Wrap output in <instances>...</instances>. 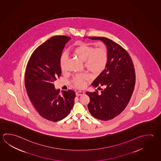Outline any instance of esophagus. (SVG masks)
<instances>
[{"label":"esophagus","mask_w":161,"mask_h":161,"mask_svg":"<svg viewBox=\"0 0 161 161\" xmlns=\"http://www.w3.org/2000/svg\"><path fill=\"white\" fill-rule=\"evenodd\" d=\"M85 94V92H83V91H77L76 92V96H80V95H84Z\"/></svg>","instance_id":"34e87169"}]
</instances>
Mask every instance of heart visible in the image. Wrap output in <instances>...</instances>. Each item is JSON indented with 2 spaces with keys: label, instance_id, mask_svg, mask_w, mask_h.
<instances>
[{
  "label": "heart",
  "instance_id": "obj_1",
  "mask_svg": "<svg viewBox=\"0 0 161 161\" xmlns=\"http://www.w3.org/2000/svg\"><path fill=\"white\" fill-rule=\"evenodd\" d=\"M72 53L82 61L84 62L86 69L94 75H98L105 69L108 59V50L105 47L96 48L93 46L79 42L73 49ZM67 57L64 54L60 59V67L62 71L66 70ZM87 76L85 74L75 76L72 85L76 88L83 87Z\"/></svg>",
  "mask_w": 161,
  "mask_h": 161
}]
</instances>
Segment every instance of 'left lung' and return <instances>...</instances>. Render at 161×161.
<instances>
[{
    "label": "left lung",
    "mask_w": 161,
    "mask_h": 161,
    "mask_svg": "<svg viewBox=\"0 0 161 161\" xmlns=\"http://www.w3.org/2000/svg\"><path fill=\"white\" fill-rule=\"evenodd\" d=\"M99 40L107 45L108 59L105 69L92 85L99 87L92 92H87L90 97L88 108L95 118L103 121L111 120L125 109L135 89L136 74L130 56L120 45L109 38L88 37ZM103 86V89H100Z\"/></svg>",
    "instance_id": "1"
}]
</instances>
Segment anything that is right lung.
Instances as JSON below:
<instances>
[{"mask_svg": "<svg viewBox=\"0 0 161 161\" xmlns=\"http://www.w3.org/2000/svg\"><path fill=\"white\" fill-rule=\"evenodd\" d=\"M71 37L57 36L37 47L30 57L25 73V86L31 102L44 119L56 122L70 114L75 93L56 90L53 82L61 74L60 59Z\"/></svg>", "mask_w": 161, "mask_h": 161, "instance_id": "right-lung-1", "label": "right lung"}]
</instances>
